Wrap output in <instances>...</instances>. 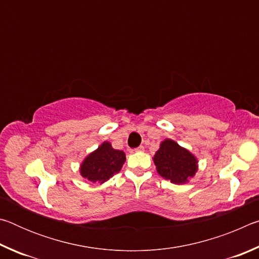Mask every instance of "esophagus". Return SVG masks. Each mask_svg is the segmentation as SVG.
Masks as SVG:
<instances>
[{
  "mask_svg": "<svg viewBox=\"0 0 259 259\" xmlns=\"http://www.w3.org/2000/svg\"><path fill=\"white\" fill-rule=\"evenodd\" d=\"M135 151H136V152H142V151H144V146H139V147L136 148Z\"/></svg>",
  "mask_w": 259,
  "mask_h": 259,
  "instance_id": "esophagus-1",
  "label": "esophagus"
}]
</instances>
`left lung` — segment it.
I'll list each match as a JSON object with an SVG mask.
<instances>
[{
  "mask_svg": "<svg viewBox=\"0 0 259 259\" xmlns=\"http://www.w3.org/2000/svg\"><path fill=\"white\" fill-rule=\"evenodd\" d=\"M153 160L160 176L174 184H185L198 171V159L171 139L161 143Z\"/></svg>",
  "mask_w": 259,
  "mask_h": 259,
  "instance_id": "obj_1",
  "label": "left lung"
}]
</instances>
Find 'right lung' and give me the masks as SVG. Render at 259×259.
I'll use <instances>...</instances> for the list:
<instances>
[{"label": "right lung", "instance_id": "add662e5", "mask_svg": "<svg viewBox=\"0 0 259 259\" xmlns=\"http://www.w3.org/2000/svg\"><path fill=\"white\" fill-rule=\"evenodd\" d=\"M124 162L123 151L114 150L111 143L104 142L97 150L83 160L80 174L88 181L103 184L119 172Z\"/></svg>", "mask_w": 259, "mask_h": 259}]
</instances>
